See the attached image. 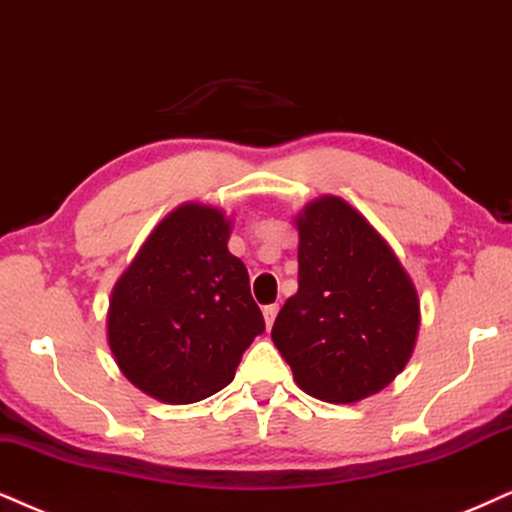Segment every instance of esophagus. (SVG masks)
Wrapping results in <instances>:
<instances>
[{"label": "esophagus", "mask_w": 512, "mask_h": 512, "mask_svg": "<svg viewBox=\"0 0 512 512\" xmlns=\"http://www.w3.org/2000/svg\"><path fill=\"white\" fill-rule=\"evenodd\" d=\"M262 314H264V323H267V328H271V326H274V321H276L278 304H267V307L262 309Z\"/></svg>", "instance_id": "1"}]
</instances>
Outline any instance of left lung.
<instances>
[{
	"label": "left lung",
	"instance_id": "obj_1",
	"mask_svg": "<svg viewBox=\"0 0 512 512\" xmlns=\"http://www.w3.org/2000/svg\"><path fill=\"white\" fill-rule=\"evenodd\" d=\"M295 226L300 288L278 312L271 340L302 392L354 404L409 364L418 290L390 243L345 198L319 196Z\"/></svg>",
	"mask_w": 512,
	"mask_h": 512
}]
</instances>
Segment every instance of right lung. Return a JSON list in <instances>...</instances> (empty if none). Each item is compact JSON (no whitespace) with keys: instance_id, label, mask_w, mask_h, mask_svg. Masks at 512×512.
Masks as SVG:
<instances>
[{"instance_id":"1","label":"right lung","mask_w":512,"mask_h":512,"mask_svg":"<svg viewBox=\"0 0 512 512\" xmlns=\"http://www.w3.org/2000/svg\"><path fill=\"white\" fill-rule=\"evenodd\" d=\"M231 217L181 203L148 234L108 300V347L122 375L163 404L224 390L264 333L245 264L229 252Z\"/></svg>"}]
</instances>
